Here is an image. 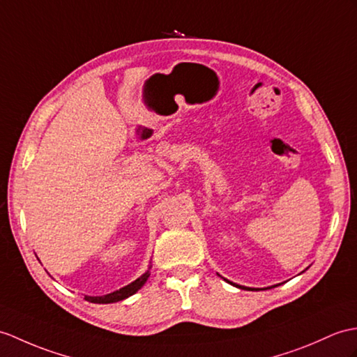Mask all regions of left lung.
I'll return each instance as SVG.
<instances>
[{"label":"left lung","instance_id":"left-lung-1","mask_svg":"<svg viewBox=\"0 0 357 357\" xmlns=\"http://www.w3.org/2000/svg\"><path fill=\"white\" fill-rule=\"evenodd\" d=\"M234 286H237V287H242V286H238V284H234ZM245 289V287H243ZM252 291H254V289H252Z\"/></svg>","mask_w":357,"mask_h":357}]
</instances>
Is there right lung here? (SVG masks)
<instances>
[{"mask_svg": "<svg viewBox=\"0 0 357 357\" xmlns=\"http://www.w3.org/2000/svg\"><path fill=\"white\" fill-rule=\"evenodd\" d=\"M149 275H151V273H149V271H147L139 278H137L135 281H132L130 284L121 287L120 291H115L112 294H107V295H103V296H88V295H85V300L91 301V303H97V304H109V303H117V301H121V300H126V298H129L130 295H134L135 292L139 291L141 287L144 286Z\"/></svg>", "mask_w": 357, "mask_h": 357, "instance_id": "add662e5", "label": "right lung"}]
</instances>
